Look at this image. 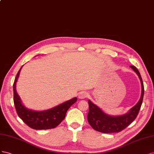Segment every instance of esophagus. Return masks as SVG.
Listing matches in <instances>:
<instances>
[{
	"label": "esophagus",
	"instance_id": "1",
	"mask_svg": "<svg viewBox=\"0 0 154 154\" xmlns=\"http://www.w3.org/2000/svg\"><path fill=\"white\" fill-rule=\"evenodd\" d=\"M88 96V94L85 91H81L79 94V98L81 99L86 98Z\"/></svg>",
	"mask_w": 154,
	"mask_h": 154
}]
</instances>
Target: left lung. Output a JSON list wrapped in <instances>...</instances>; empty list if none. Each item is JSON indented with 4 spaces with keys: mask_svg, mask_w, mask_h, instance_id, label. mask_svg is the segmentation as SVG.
Instances as JSON below:
<instances>
[{
    "mask_svg": "<svg viewBox=\"0 0 154 154\" xmlns=\"http://www.w3.org/2000/svg\"><path fill=\"white\" fill-rule=\"evenodd\" d=\"M130 67L137 74L141 83V95L139 102L133 108H131L127 113L120 116H111L104 113L98 106H97L89 100V112L88 113V121L90 126L95 130L104 134L119 132L125 129L137 117L143 103L144 85L138 69L134 66H130Z\"/></svg>",
    "mask_w": 154,
    "mask_h": 154,
    "instance_id": "8db88e82",
    "label": "left lung"
}]
</instances>
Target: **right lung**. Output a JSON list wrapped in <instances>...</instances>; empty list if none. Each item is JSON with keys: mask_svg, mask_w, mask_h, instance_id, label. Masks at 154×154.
<instances>
[{"mask_svg": "<svg viewBox=\"0 0 154 154\" xmlns=\"http://www.w3.org/2000/svg\"><path fill=\"white\" fill-rule=\"evenodd\" d=\"M22 68L23 66L17 73L13 85L14 102L19 117L25 124L35 130H48L55 128L63 121L68 109L77 101V98L70 99L54 108L45 111L37 112L26 108L22 104L21 100L16 91V82Z\"/></svg>", "mask_w": 154, "mask_h": 154, "instance_id": "right-lung-1", "label": "right lung"}]
</instances>
